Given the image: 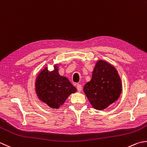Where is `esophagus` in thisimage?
Masks as SVG:
<instances>
[{
    "instance_id": "esophagus-1",
    "label": "esophagus",
    "mask_w": 147,
    "mask_h": 147,
    "mask_svg": "<svg viewBox=\"0 0 147 147\" xmlns=\"http://www.w3.org/2000/svg\"><path fill=\"white\" fill-rule=\"evenodd\" d=\"M76 88H77V90H78L79 92L81 91V90H82V85H80V84H77V85H76Z\"/></svg>"
}]
</instances>
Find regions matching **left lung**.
I'll return each instance as SVG.
<instances>
[{"instance_id":"8db88e82","label":"left lung","mask_w":147,"mask_h":147,"mask_svg":"<svg viewBox=\"0 0 147 147\" xmlns=\"http://www.w3.org/2000/svg\"><path fill=\"white\" fill-rule=\"evenodd\" d=\"M83 91L95 109L105 110L119 99L122 92L121 80L113 65L99 60L91 80L85 85Z\"/></svg>"}]
</instances>
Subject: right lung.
Wrapping results in <instances>:
<instances>
[{
    "label": "right lung",
    "mask_w": 147,
    "mask_h": 147,
    "mask_svg": "<svg viewBox=\"0 0 147 147\" xmlns=\"http://www.w3.org/2000/svg\"><path fill=\"white\" fill-rule=\"evenodd\" d=\"M36 90L39 99L52 108H59L68 96L76 91L67 78L60 75L57 66L49 71L45 67L36 81Z\"/></svg>",
    "instance_id": "obj_1"
}]
</instances>
